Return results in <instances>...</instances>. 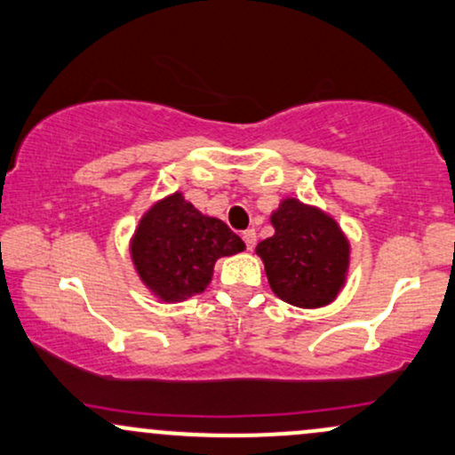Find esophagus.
I'll use <instances>...</instances> for the list:
<instances>
[{
	"instance_id": "esophagus-1",
	"label": "esophagus",
	"mask_w": 455,
	"mask_h": 455,
	"mask_svg": "<svg viewBox=\"0 0 455 455\" xmlns=\"http://www.w3.org/2000/svg\"><path fill=\"white\" fill-rule=\"evenodd\" d=\"M242 237H243V242H245V248L252 250L254 243H257V231H254V228H248V231L242 233Z\"/></svg>"
}]
</instances>
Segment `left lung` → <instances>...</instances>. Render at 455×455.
Instances as JSON below:
<instances>
[{
	"mask_svg": "<svg viewBox=\"0 0 455 455\" xmlns=\"http://www.w3.org/2000/svg\"><path fill=\"white\" fill-rule=\"evenodd\" d=\"M274 235L257 245L275 297L297 307H323L342 291L351 243L329 213L284 198L271 213Z\"/></svg>",
	"mask_w": 455,
	"mask_h": 455,
	"instance_id": "left-lung-1",
	"label": "left lung"
}]
</instances>
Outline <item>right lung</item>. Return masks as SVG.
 I'll return each instance as SVG.
<instances>
[{"label":"right lung","instance_id":"right-lung-1","mask_svg":"<svg viewBox=\"0 0 455 455\" xmlns=\"http://www.w3.org/2000/svg\"><path fill=\"white\" fill-rule=\"evenodd\" d=\"M245 250L222 220L203 216L181 192L154 203L130 239V257L143 284L160 301L203 293L218 259Z\"/></svg>","mask_w":455,"mask_h":455}]
</instances>
